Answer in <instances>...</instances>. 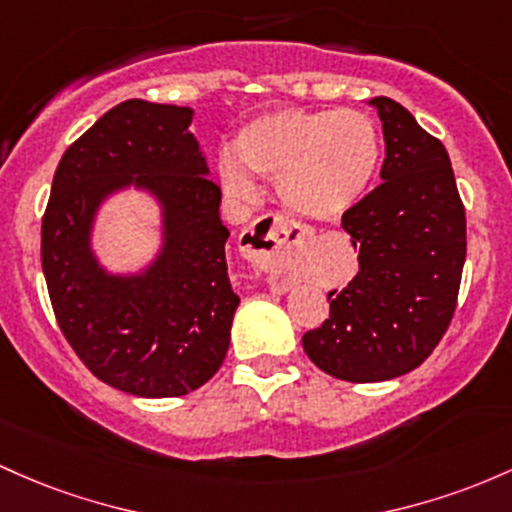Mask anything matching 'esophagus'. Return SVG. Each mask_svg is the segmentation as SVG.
I'll return each mask as SVG.
<instances>
[{"instance_id": "34e87169", "label": "esophagus", "mask_w": 512, "mask_h": 512, "mask_svg": "<svg viewBox=\"0 0 512 512\" xmlns=\"http://www.w3.org/2000/svg\"><path fill=\"white\" fill-rule=\"evenodd\" d=\"M307 229L287 220L280 212H268L246 227L244 232V254L256 263L258 268L271 273L275 287H285L287 280L283 266L287 258L302 254L307 246Z\"/></svg>"}]
</instances>
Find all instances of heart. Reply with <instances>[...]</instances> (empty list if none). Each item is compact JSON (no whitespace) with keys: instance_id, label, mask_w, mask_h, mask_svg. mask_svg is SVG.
<instances>
[{"instance_id":"b5f03b06","label":"heart","mask_w":512,"mask_h":512,"mask_svg":"<svg viewBox=\"0 0 512 512\" xmlns=\"http://www.w3.org/2000/svg\"><path fill=\"white\" fill-rule=\"evenodd\" d=\"M237 159L222 154L217 176L237 200L254 195L251 174L278 181L290 210L333 220L353 208L375 181L382 140L375 120L360 111L285 108L246 123L234 137Z\"/></svg>"}]
</instances>
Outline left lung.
Returning <instances> with one entry per match:
<instances>
[{
	"label": "left lung",
	"instance_id": "obj_1",
	"mask_svg": "<svg viewBox=\"0 0 512 512\" xmlns=\"http://www.w3.org/2000/svg\"><path fill=\"white\" fill-rule=\"evenodd\" d=\"M382 120V183L343 212L358 273L329 292V319L302 336L319 370L384 382L433 353L457 309L467 215L450 157L401 103L370 101Z\"/></svg>",
	"mask_w": 512,
	"mask_h": 512
}]
</instances>
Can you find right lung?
<instances>
[{
    "instance_id": "1",
    "label": "right lung",
    "mask_w": 512,
    "mask_h": 512,
    "mask_svg": "<svg viewBox=\"0 0 512 512\" xmlns=\"http://www.w3.org/2000/svg\"><path fill=\"white\" fill-rule=\"evenodd\" d=\"M191 108L130 99L74 140L57 164L40 227L50 304L79 360L111 387L183 396L225 363L239 297L227 278L222 191L208 179ZM147 187L163 200L165 251L145 276L103 274L88 251L108 192Z\"/></svg>"
}]
</instances>
